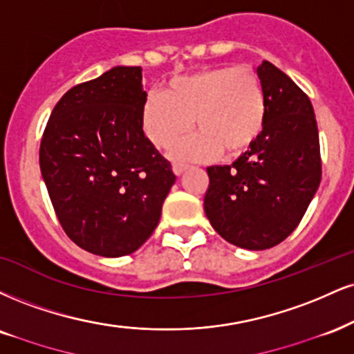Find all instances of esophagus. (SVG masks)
I'll return each instance as SVG.
<instances>
[{"label":"esophagus","instance_id":"1","mask_svg":"<svg viewBox=\"0 0 354 354\" xmlns=\"http://www.w3.org/2000/svg\"><path fill=\"white\" fill-rule=\"evenodd\" d=\"M188 168H189V166L185 165V163H173V171H174V174H176V176H181V174L185 173Z\"/></svg>","mask_w":354,"mask_h":354}]
</instances>
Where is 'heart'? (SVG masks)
<instances>
[{"label":"heart","instance_id":"1","mask_svg":"<svg viewBox=\"0 0 354 354\" xmlns=\"http://www.w3.org/2000/svg\"><path fill=\"white\" fill-rule=\"evenodd\" d=\"M140 120L158 148L188 133L194 120L199 133L173 145L171 155L178 160L219 153L236 158L249 151L266 129V93L249 67H206L168 80L163 93H147Z\"/></svg>","mask_w":354,"mask_h":354}]
</instances>
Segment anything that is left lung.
I'll list each match as a JSON object with an SVG mask.
<instances>
[{
	"mask_svg": "<svg viewBox=\"0 0 354 354\" xmlns=\"http://www.w3.org/2000/svg\"><path fill=\"white\" fill-rule=\"evenodd\" d=\"M257 75L266 93V129L231 166L207 168L204 196L214 231L249 250L287 239L322 181L320 138L308 95L269 61L257 67Z\"/></svg>",
	"mask_w": 354,
	"mask_h": 354,
	"instance_id": "obj_1",
	"label": "left lung"
}]
</instances>
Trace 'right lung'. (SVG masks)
<instances>
[{
	"label": "right lung",
	"instance_id": "add662e5",
	"mask_svg": "<svg viewBox=\"0 0 354 354\" xmlns=\"http://www.w3.org/2000/svg\"><path fill=\"white\" fill-rule=\"evenodd\" d=\"M145 97L142 67H113L64 93L42 133L39 165L55 216L92 254L135 252L176 181L143 133Z\"/></svg>",
	"mask_w": 354,
	"mask_h": 354
}]
</instances>
